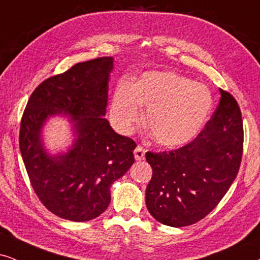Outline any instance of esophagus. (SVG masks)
<instances>
[{"label": "esophagus", "mask_w": 260, "mask_h": 260, "mask_svg": "<svg viewBox=\"0 0 260 260\" xmlns=\"http://www.w3.org/2000/svg\"><path fill=\"white\" fill-rule=\"evenodd\" d=\"M145 152H146V151H145V149H144L143 146L138 145L136 147V150H134V157H136L137 160L144 159V158H145Z\"/></svg>", "instance_id": "34e87169"}]
</instances>
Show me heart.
Masks as SVG:
<instances>
[{"label": "heart", "instance_id": "obj_1", "mask_svg": "<svg viewBox=\"0 0 260 260\" xmlns=\"http://www.w3.org/2000/svg\"><path fill=\"white\" fill-rule=\"evenodd\" d=\"M147 108L146 126L156 143L182 146L194 138L212 108L205 85L170 72H149L134 85L121 83L110 104V120L122 134L136 128Z\"/></svg>", "mask_w": 260, "mask_h": 260}]
</instances>
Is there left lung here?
<instances>
[{
  "label": "left lung",
  "instance_id": "obj_1",
  "mask_svg": "<svg viewBox=\"0 0 260 260\" xmlns=\"http://www.w3.org/2000/svg\"><path fill=\"white\" fill-rule=\"evenodd\" d=\"M221 100L194 140L167 152H146L152 177L146 206L157 221L170 226L194 224L208 216L238 175L244 126L238 102L219 88Z\"/></svg>",
  "mask_w": 260,
  "mask_h": 260
}]
</instances>
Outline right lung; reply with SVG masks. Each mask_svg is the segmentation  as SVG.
Instances as JSON below:
<instances>
[{
  "mask_svg": "<svg viewBox=\"0 0 260 260\" xmlns=\"http://www.w3.org/2000/svg\"><path fill=\"white\" fill-rule=\"evenodd\" d=\"M113 57L74 64L32 92L20 124L22 160L36 194L58 217L85 222L110 203V187L134 163L136 143L104 119ZM70 117L76 138L67 153L50 155L41 139L49 117Z\"/></svg>",
  "mask_w": 260,
  "mask_h": 260,
  "instance_id": "1",
  "label": "right lung"
}]
</instances>
